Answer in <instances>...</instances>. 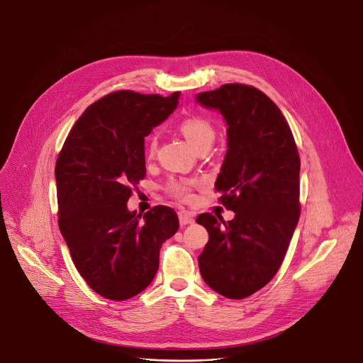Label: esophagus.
I'll return each instance as SVG.
<instances>
[{"label": "esophagus", "mask_w": 363, "mask_h": 363, "mask_svg": "<svg viewBox=\"0 0 363 363\" xmlns=\"http://www.w3.org/2000/svg\"><path fill=\"white\" fill-rule=\"evenodd\" d=\"M178 217H179V224H181L182 227L195 223V218H194L189 213H186V211H181V213L178 214Z\"/></svg>", "instance_id": "obj_1"}]
</instances>
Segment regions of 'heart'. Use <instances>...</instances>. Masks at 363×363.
I'll return each instance as SVG.
<instances>
[{"label":"heart","mask_w":363,"mask_h":363,"mask_svg":"<svg viewBox=\"0 0 363 363\" xmlns=\"http://www.w3.org/2000/svg\"><path fill=\"white\" fill-rule=\"evenodd\" d=\"M179 130L185 136V139L189 142V145L196 150L203 145L213 143L216 138V132L213 125L198 116H189L184 119L179 123ZM155 147H157V136H150L147 143V153L153 155ZM195 185V181L189 179H181V181H171L169 189L171 192L178 198H186L191 192V186Z\"/></svg>","instance_id":"b5f03b06"}]
</instances>
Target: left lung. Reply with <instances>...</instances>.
Masks as SVG:
<instances>
[{"instance_id": "left-lung-1", "label": "left lung", "mask_w": 363, "mask_h": 363, "mask_svg": "<svg viewBox=\"0 0 363 363\" xmlns=\"http://www.w3.org/2000/svg\"><path fill=\"white\" fill-rule=\"evenodd\" d=\"M195 100L218 111L228 126L216 189L235 213L227 223L213 214L196 218L210 235L199 272L214 291L244 298L276 276L298 223V152L283 113L258 89L224 84Z\"/></svg>"}]
</instances>
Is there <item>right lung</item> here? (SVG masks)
I'll return each instance as SVG.
<instances>
[{
    "label": "right lung",
    "instance_id": "add662e5",
    "mask_svg": "<svg viewBox=\"0 0 363 363\" xmlns=\"http://www.w3.org/2000/svg\"><path fill=\"white\" fill-rule=\"evenodd\" d=\"M168 97L113 91L90 105L70 130L56 162L59 227L72 260L101 297L128 300L160 267V250L179 227L158 205L128 210L132 186L145 178V136L177 109Z\"/></svg>",
    "mask_w": 363,
    "mask_h": 363
}]
</instances>
